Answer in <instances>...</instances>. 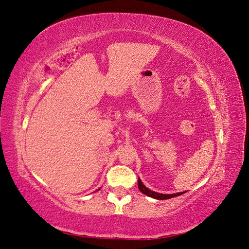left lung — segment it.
I'll use <instances>...</instances> for the list:
<instances>
[{
  "mask_svg": "<svg viewBox=\"0 0 249 249\" xmlns=\"http://www.w3.org/2000/svg\"><path fill=\"white\" fill-rule=\"evenodd\" d=\"M138 188H139V190H140L143 194L147 195V196L156 198V199H161V200H163V199H169V198L178 196V195L185 193V192H179V193H176V194H162V193H157V192H155V191H152V190L147 189V188H146L144 185H143V183L141 182L140 178H138Z\"/></svg>",
  "mask_w": 249,
  "mask_h": 249,
  "instance_id": "obj_1",
  "label": "left lung"
}]
</instances>
